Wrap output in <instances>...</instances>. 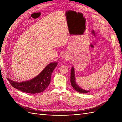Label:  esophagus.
I'll return each mask as SVG.
<instances>
[{
    "mask_svg": "<svg viewBox=\"0 0 122 122\" xmlns=\"http://www.w3.org/2000/svg\"><path fill=\"white\" fill-rule=\"evenodd\" d=\"M62 58L64 59H66V60H69L70 59V56H69V54L67 53H64L62 55Z\"/></svg>",
    "mask_w": 122,
    "mask_h": 122,
    "instance_id": "obj_1",
    "label": "esophagus"
}]
</instances>
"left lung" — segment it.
I'll use <instances>...</instances> for the list:
<instances>
[{
  "label": "left lung",
  "instance_id": "left-lung-1",
  "mask_svg": "<svg viewBox=\"0 0 122 122\" xmlns=\"http://www.w3.org/2000/svg\"><path fill=\"white\" fill-rule=\"evenodd\" d=\"M70 82L71 83L72 86L73 87V89L80 93H86L90 92V91L85 90L81 89V87L79 86L76 83V78H75V74H74V69L73 67H72L71 70V77H70Z\"/></svg>",
  "mask_w": 122,
  "mask_h": 122
}]
</instances>
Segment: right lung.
Wrapping results in <instances>:
<instances>
[{
  "instance_id": "right-lung-1",
  "label": "right lung",
  "mask_w": 122,
  "mask_h": 122,
  "mask_svg": "<svg viewBox=\"0 0 122 122\" xmlns=\"http://www.w3.org/2000/svg\"><path fill=\"white\" fill-rule=\"evenodd\" d=\"M57 64V62L49 64L38 76L29 81L16 82L8 78V80L14 88L23 92L31 94L40 93L46 90L50 84L52 73Z\"/></svg>"
}]
</instances>
